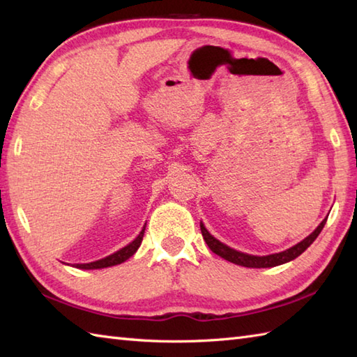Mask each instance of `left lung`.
<instances>
[{
  "mask_svg": "<svg viewBox=\"0 0 357 357\" xmlns=\"http://www.w3.org/2000/svg\"><path fill=\"white\" fill-rule=\"evenodd\" d=\"M325 222H327V218L324 219V221L319 224V227H317V229L312 234H310V236H307L304 241H301L299 244H296L294 247L285 250V252L268 255V256H253V255H245V253L236 252V250L224 245L222 242H219L218 239L211 236V234L206 230V227H204L202 224H201V231H202L204 241L207 242V245L210 247L211 252L216 253L218 256L224 257V259H227L229 262L238 264V265H242V267H248V268H268V267H276V265H280V264H285L288 261H293L294 257H298L299 255L304 253L305 250L313 244V241L319 236V233L322 231Z\"/></svg>",
  "mask_w": 357,
  "mask_h": 357,
  "instance_id": "left-lung-1",
  "label": "left lung"
}]
</instances>
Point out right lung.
Masks as SVG:
<instances>
[{
    "mask_svg": "<svg viewBox=\"0 0 357 357\" xmlns=\"http://www.w3.org/2000/svg\"><path fill=\"white\" fill-rule=\"evenodd\" d=\"M144 231H146V227H144L142 231L138 234V238H136L133 242H130L127 247L118 250L116 253H113L107 257H104V259L100 261H95V262H90V264H77L75 267L77 268H84V270H93V268H104V267H112V265H118L121 262L127 261L128 257L133 256L136 250L141 245V241L144 236Z\"/></svg>",
    "mask_w": 357,
    "mask_h": 357,
    "instance_id": "right-lung-1",
    "label": "right lung"
}]
</instances>
